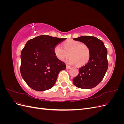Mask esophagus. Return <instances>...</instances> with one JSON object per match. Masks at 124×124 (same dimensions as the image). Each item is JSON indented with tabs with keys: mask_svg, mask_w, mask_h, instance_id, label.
<instances>
[{
	"mask_svg": "<svg viewBox=\"0 0 124 124\" xmlns=\"http://www.w3.org/2000/svg\"><path fill=\"white\" fill-rule=\"evenodd\" d=\"M70 68H71V67L69 65H67V66H66V69H69Z\"/></svg>",
	"mask_w": 124,
	"mask_h": 124,
	"instance_id": "esophagus-1",
	"label": "esophagus"
}]
</instances>
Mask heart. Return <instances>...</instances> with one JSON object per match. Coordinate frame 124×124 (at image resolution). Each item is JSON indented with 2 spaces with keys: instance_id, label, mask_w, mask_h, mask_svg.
<instances>
[{
  "instance_id": "b5f03b06",
  "label": "heart",
  "mask_w": 124,
  "mask_h": 124,
  "mask_svg": "<svg viewBox=\"0 0 124 124\" xmlns=\"http://www.w3.org/2000/svg\"><path fill=\"white\" fill-rule=\"evenodd\" d=\"M62 47L57 44L54 47L55 56L59 61H63L69 57L68 63L83 66L87 63L91 57V50L87 44L79 41L69 40L62 44Z\"/></svg>"
}]
</instances>
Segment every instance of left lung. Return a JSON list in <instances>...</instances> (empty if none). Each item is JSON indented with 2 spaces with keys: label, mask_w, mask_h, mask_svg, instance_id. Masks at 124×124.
<instances>
[{
  "label": "left lung",
  "mask_w": 124,
  "mask_h": 124,
  "mask_svg": "<svg viewBox=\"0 0 124 124\" xmlns=\"http://www.w3.org/2000/svg\"><path fill=\"white\" fill-rule=\"evenodd\" d=\"M73 39L88 45L91 57L86 64L79 68L78 74L73 78V82L78 88H93L102 80L108 70L107 49L102 41L95 37L84 36Z\"/></svg>",
  "instance_id": "obj_1"
}]
</instances>
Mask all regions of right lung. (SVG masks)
<instances>
[{"mask_svg":"<svg viewBox=\"0 0 124 124\" xmlns=\"http://www.w3.org/2000/svg\"><path fill=\"white\" fill-rule=\"evenodd\" d=\"M66 39L41 35L26 43L21 52L20 72L30 87L44 91L54 86L59 72L66 68L55 56L54 48Z\"/></svg>","mask_w":124,"mask_h":124,"instance_id":"add662e5","label":"right lung"}]
</instances>
